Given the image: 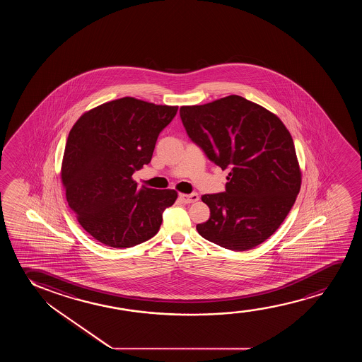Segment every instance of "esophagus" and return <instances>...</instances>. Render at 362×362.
<instances>
[{
    "label": "esophagus",
    "mask_w": 362,
    "mask_h": 362,
    "mask_svg": "<svg viewBox=\"0 0 362 362\" xmlns=\"http://www.w3.org/2000/svg\"><path fill=\"white\" fill-rule=\"evenodd\" d=\"M179 199L183 202L184 204L195 203L199 200V195L197 193L189 194H179Z\"/></svg>",
    "instance_id": "1"
}]
</instances>
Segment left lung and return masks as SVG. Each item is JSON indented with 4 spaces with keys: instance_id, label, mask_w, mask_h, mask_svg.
Here are the masks:
<instances>
[{
    "instance_id": "obj_1",
    "label": "left lung",
    "mask_w": 362,
    "mask_h": 362,
    "mask_svg": "<svg viewBox=\"0 0 362 362\" xmlns=\"http://www.w3.org/2000/svg\"><path fill=\"white\" fill-rule=\"evenodd\" d=\"M189 139L228 170L223 193L205 194L210 209L197 230L205 240L246 251L277 230L297 199L302 175L292 136L282 121L243 96L182 106Z\"/></svg>"
}]
</instances>
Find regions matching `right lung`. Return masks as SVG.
<instances>
[{
    "label": "right lung",
    "instance_id": "add662e5",
    "mask_svg": "<svg viewBox=\"0 0 362 362\" xmlns=\"http://www.w3.org/2000/svg\"><path fill=\"white\" fill-rule=\"evenodd\" d=\"M178 106L122 98L85 112L70 129L62 180L86 233L114 248L134 247L158 233L175 190L137 188L132 174L152 159L159 134Z\"/></svg>",
    "mask_w": 362,
    "mask_h": 362
}]
</instances>
